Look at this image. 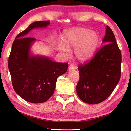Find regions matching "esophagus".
Here are the masks:
<instances>
[{
	"mask_svg": "<svg viewBox=\"0 0 131 131\" xmlns=\"http://www.w3.org/2000/svg\"><path fill=\"white\" fill-rule=\"evenodd\" d=\"M75 69H76V67L74 65H73V64H72V65H69V67H68V70H75Z\"/></svg>",
	"mask_w": 131,
	"mask_h": 131,
	"instance_id": "34e87169",
	"label": "esophagus"
}]
</instances>
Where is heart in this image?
Instances as JSON below:
<instances>
[{
	"mask_svg": "<svg viewBox=\"0 0 131 131\" xmlns=\"http://www.w3.org/2000/svg\"><path fill=\"white\" fill-rule=\"evenodd\" d=\"M62 43H59L57 49L64 56H69V48L74 47V55L81 62L91 59L96 53L100 41L99 34L88 28L77 27L67 31Z\"/></svg>",
	"mask_w": 131,
	"mask_h": 131,
	"instance_id": "1",
	"label": "heart"
}]
</instances>
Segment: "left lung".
Listing matches in <instances>:
<instances>
[{
  "label": "left lung",
  "instance_id": "left-lung-1",
  "mask_svg": "<svg viewBox=\"0 0 131 131\" xmlns=\"http://www.w3.org/2000/svg\"><path fill=\"white\" fill-rule=\"evenodd\" d=\"M105 43L89 62L80 65V80L76 91L82 101L100 103L111 94L121 75L122 53L115 35L108 26L103 40Z\"/></svg>",
  "mask_w": 131,
  "mask_h": 131
}]
</instances>
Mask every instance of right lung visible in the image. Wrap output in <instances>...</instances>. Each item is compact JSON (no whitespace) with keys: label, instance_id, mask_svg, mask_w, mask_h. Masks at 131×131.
<instances>
[{"label":"right lung","instance_id":"add662e5","mask_svg":"<svg viewBox=\"0 0 131 131\" xmlns=\"http://www.w3.org/2000/svg\"><path fill=\"white\" fill-rule=\"evenodd\" d=\"M50 21L32 23L16 37L8 58V69L15 92L25 100L42 103L53 94L58 77L68 70V63H58L44 56L30 54L36 39L27 37L33 28L46 27Z\"/></svg>","mask_w":131,"mask_h":131}]
</instances>
